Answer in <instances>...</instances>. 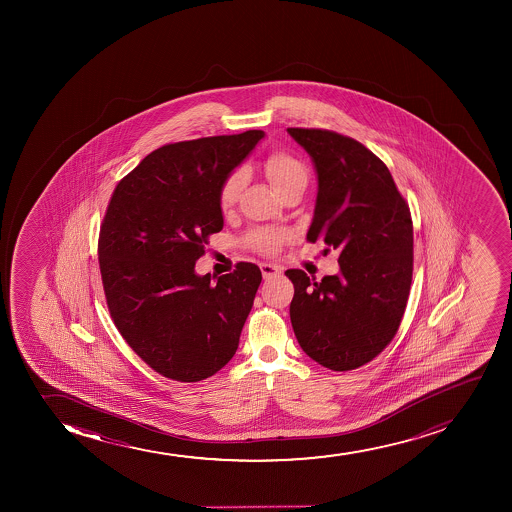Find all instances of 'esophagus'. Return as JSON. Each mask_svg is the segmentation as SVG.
Segmentation results:
<instances>
[{
  "label": "esophagus",
  "instance_id": "obj_1",
  "mask_svg": "<svg viewBox=\"0 0 512 512\" xmlns=\"http://www.w3.org/2000/svg\"><path fill=\"white\" fill-rule=\"evenodd\" d=\"M259 268H261V273H263V277L265 278L277 277V275L282 273L280 266L270 265V263H261Z\"/></svg>",
  "mask_w": 512,
  "mask_h": 512
}]
</instances>
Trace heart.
Returning a JSON list of instances; mask_svg holds the SVG:
<instances>
[{"instance_id":"b5f03b06","label":"heart","mask_w":512,"mask_h":512,"mask_svg":"<svg viewBox=\"0 0 512 512\" xmlns=\"http://www.w3.org/2000/svg\"><path fill=\"white\" fill-rule=\"evenodd\" d=\"M263 172L278 196H283L288 191L304 193L311 179L307 165L285 150L271 152L263 164ZM242 184H244V176L241 172H232L225 179L218 191V205L222 210H229L237 203L241 196ZM287 239L288 234L285 230L275 229H254L246 235L247 246L263 254L278 253V249Z\"/></svg>"}]
</instances>
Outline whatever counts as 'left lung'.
I'll list each match as a JSON object with an SVG mask.
<instances>
[{
	"label": "left lung",
	"mask_w": 512,
	"mask_h": 512,
	"mask_svg": "<svg viewBox=\"0 0 512 512\" xmlns=\"http://www.w3.org/2000/svg\"><path fill=\"white\" fill-rule=\"evenodd\" d=\"M287 131L318 172L307 241L340 253V275L321 282L285 271L295 288L290 321L312 360L353 371L376 359L400 328L412 285V213L386 164L360 141L316 128Z\"/></svg>",
	"instance_id": "obj_1"
}]
</instances>
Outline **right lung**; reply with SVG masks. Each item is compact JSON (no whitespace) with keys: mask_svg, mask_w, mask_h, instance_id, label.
<instances>
[{"mask_svg":"<svg viewBox=\"0 0 512 512\" xmlns=\"http://www.w3.org/2000/svg\"><path fill=\"white\" fill-rule=\"evenodd\" d=\"M265 136H208L167 143L119 181L99 232L107 309L126 343L160 376L198 382L239 347L261 271L237 263L217 278L194 263L224 227L218 191Z\"/></svg>","mask_w":512,"mask_h":512,"instance_id":"1","label":"right lung"}]
</instances>
